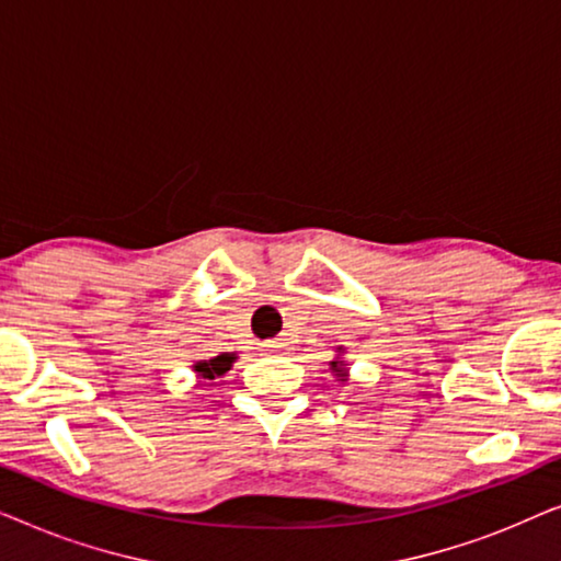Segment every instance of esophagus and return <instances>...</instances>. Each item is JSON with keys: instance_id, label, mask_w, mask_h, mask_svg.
<instances>
[{"instance_id": "esophagus-1", "label": "esophagus", "mask_w": 561, "mask_h": 561, "mask_svg": "<svg viewBox=\"0 0 561 561\" xmlns=\"http://www.w3.org/2000/svg\"><path fill=\"white\" fill-rule=\"evenodd\" d=\"M265 347H267V352H286V342H280V340H271V342H265Z\"/></svg>"}]
</instances>
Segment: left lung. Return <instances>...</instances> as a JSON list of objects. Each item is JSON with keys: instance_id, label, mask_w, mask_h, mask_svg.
Instances as JSON below:
<instances>
[{"instance_id": "left-lung-1", "label": "left lung", "mask_w": 561, "mask_h": 561, "mask_svg": "<svg viewBox=\"0 0 561 561\" xmlns=\"http://www.w3.org/2000/svg\"><path fill=\"white\" fill-rule=\"evenodd\" d=\"M329 370H332V375L340 382H347L350 380V367H347V359H344V347L340 344L336 347V357L329 363Z\"/></svg>"}]
</instances>
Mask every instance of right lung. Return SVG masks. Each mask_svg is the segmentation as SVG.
Masks as SVG:
<instances>
[{"mask_svg": "<svg viewBox=\"0 0 561 561\" xmlns=\"http://www.w3.org/2000/svg\"><path fill=\"white\" fill-rule=\"evenodd\" d=\"M237 359L234 352H221V355L211 357V359H196L194 365V373L196 378L202 380H214V378H221L227 370H232V363Z\"/></svg>", "mask_w": 561, "mask_h": 561, "instance_id": "obj_1", "label": "right lung"}]
</instances>
